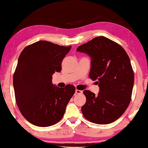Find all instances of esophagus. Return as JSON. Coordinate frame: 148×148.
<instances>
[{
    "mask_svg": "<svg viewBox=\"0 0 148 148\" xmlns=\"http://www.w3.org/2000/svg\"><path fill=\"white\" fill-rule=\"evenodd\" d=\"M83 93V92L82 90H79L77 89H76L75 90V94H82Z\"/></svg>",
    "mask_w": 148,
    "mask_h": 148,
    "instance_id": "esophagus-1",
    "label": "esophagus"
}]
</instances>
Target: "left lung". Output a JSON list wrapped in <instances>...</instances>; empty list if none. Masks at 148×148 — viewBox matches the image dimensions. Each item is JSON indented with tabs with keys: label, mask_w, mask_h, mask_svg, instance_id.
I'll list each match as a JSON object with an SVG mask.
<instances>
[{
	"label": "left lung",
	"mask_w": 148,
	"mask_h": 148,
	"mask_svg": "<svg viewBox=\"0 0 148 148\" xmlns=\"http://www.w3.org/2000/svg\"><path fill=\"white\" fill-rule=\"evenodd\" d=\"M77 51L91 56L90 78L100 87L98 96L84 90L86 102L82 107L85 118L99 125L109 124L120 118L131 100L134 73L124 48L104 36L82 44Z\"/></svg>",
	"instance_id": "8db88e82"
}]
</instances>
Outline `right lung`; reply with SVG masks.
I'll list each match as a JSON object with an SVG mask.
<instances>
[{
  "instance_id": "add662e5",
  "label": "right lung",
  "mask_w": 148,
  "mask_h": 148,
  "mask_svg": "<svg viewBox=\"0 0 148 148\" xmlns=\"http://www.w3.org/2000/svg\"><path fill=\"white\" fill-rule=\"evenodd\" d=\"M71 48L41 40L27 46L20 54L13 75L15 100L21 114L32 124L49 127L63 117L75 88L71 84L64 88L54 86L52 75L60 72Z\"/></svg>"
}]
</instances>
